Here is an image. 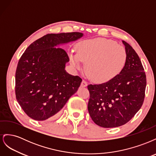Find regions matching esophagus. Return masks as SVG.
I'll use <instances>...</instances> for the list:
<instances>
[{
    "label": "esophagus",
    "instance_id": "34e87169",
    "mask_svg": "<svg viewBox=\"0 0 156 156\" xmlns=\"http://www.w3.org/2000/svg\"><path fill=\"white\" fill-rule=\"evenodd\" d=\"M81 87H86L87 86V83L84 81V80H83L81 84Z\"/></svg>",
    "mask_w": 156,
    "mask_h": 156
}]
</instances>
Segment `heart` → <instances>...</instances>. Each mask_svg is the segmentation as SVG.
<instances>
[{
	"mask_svg": "<svg viewBox=\"0 0 156 156\" xmlns=\"http://www.w3.org/2000/svg\"><path fill=\"white\" fill-rule=\"evenodd\" d=\"M69 56L76 69L86 63L87 75L96 83H106L116 77L124 69L127 59L124 47L100 37L81 41L77 45V53L71 52Z\"/></svg>",
	"mask_w": 156,
	"mask_h": 156,
	"instance_id": "heart-1",
	"label": "heart"
}]
</instances>
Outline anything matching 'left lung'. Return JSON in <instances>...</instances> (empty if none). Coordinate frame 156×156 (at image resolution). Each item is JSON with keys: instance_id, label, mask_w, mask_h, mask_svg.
<instances>
[{"instance_id": "1", "label": "left lung", "mask_w": 156, "mask_h": 156, "mask_svg": "<svg viewBox=\"0 0 156 156\" xmlns=\"http://www.w3.org/2000/svg\"><path fill=\"white\" fill-rule=\"evenodd\" d=\"M127 59L119 75L100 84H89L88 110L94 123L109 128L128 122L143 105L146 86L141 61L132 47L122 41Z\"/></svg>"}]
</instances>
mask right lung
<instances>
[{
  "mask_svg": "<svg viewBox=\"0 0 156 156\" xmlns=\"http://www.w3.org/2000/svg\"><path fill=\"white\" fill-rule=\"evenodd\" d=\"M81 32L48 34L31 44L23 54L16 72V96L31 119L43 121L58 114L82 81L65 70L69 57L60 45L76 41Z\"/></svg>",
  "mask_w": 156,
  "mask_h": 156,
  "instance_id": "add662e5",
  "label": "right lung"
}]
</instances>
